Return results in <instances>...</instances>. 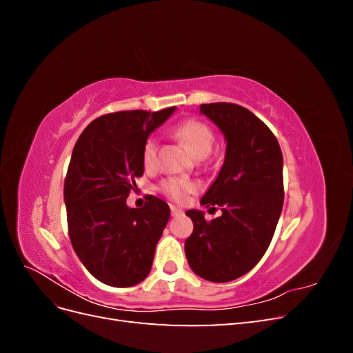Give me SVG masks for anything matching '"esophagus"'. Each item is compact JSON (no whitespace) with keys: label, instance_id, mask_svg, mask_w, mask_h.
Segmentation results:
<instances>
[{"label":"esophagus","instance_id":"1","mask_svg":"<svg viewBox=\"0 0 353 353\" xmlns=\"http://www.w3.org/2000/svg\"><path fill=\"white\" fill-rule=\"evenodd\" d=\"M183 213H184L183 209H179L176 206H170V215H172V216H181Z\"/></svg>","mask_w":353,"mask_h":353}]
</instances>
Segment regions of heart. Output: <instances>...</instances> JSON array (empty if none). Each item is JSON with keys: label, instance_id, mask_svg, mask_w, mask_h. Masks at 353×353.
I'll return each instance as SVG.
<instances>
[{"label": "heart", "instance_id": "1", "mask_svg": "<svg viewBox=\"0 0 353 353\" xmlns=\"http://www.w3.org/2000/svg\"><path fill=\"white\" fill-rule=\"evenodd\" d=\"M174 135L188 148V152L197 159L206 157L212 150L213 143H215V135H213V131L205 122L197 121V119H188L183 123H179L175 128ZM141 159L145 169L156 168L157 165L156 138L153 137L147 138L143 145ZM197 188L199 185L194 183V181L179 178V176H168L160 181L159 184V190L162 191L168 199L178 203L184 201L190 194L196 193Z\"/></svg>", "mask_w": 353, "mask_h": 353}]
</instances>
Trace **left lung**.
I'll return each instance as SVG.
<instances>
[{"label":"left lung","mask_w":353,"mask_h":353,"mask_svg":"<svg viewBox=\"0 0 353 353\" xmlns=\"http://www.w3.org/2000/svg\"><path fill=\"white\" fill-rule=\"evenodd\" d=\"M200 112L227 140L219 175L200 200L222 215L206 221L201 210L185 212L194 223L185 256L201 279L227 283L254 268L274 237L284 201L283 153L270 128L245 108L210 103Z\"/></svg>","instance_id":"obj_1"}]
</instances>
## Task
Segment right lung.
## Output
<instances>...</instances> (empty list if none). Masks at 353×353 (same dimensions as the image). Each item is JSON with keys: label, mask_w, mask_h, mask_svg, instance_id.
<instances>
[{"label": "right lung", "mask_w": 353, "mask_h": 353, "mask_svg": "<svg viewBox=\"0 0 353 353\" xmlns=\"http://www.w3.org/2000/svg\"><path fill=\"white\" fill-rule=\"evenodd\" d=\"M174 110L103 114L73 147L65 178L69 237L85 268L108 285L132 287L152 270L170 209L156 196L131 209L126 197L144 174L145 140Z\"/></svg>", "instance_id": "add662e5"}]
</instances>
